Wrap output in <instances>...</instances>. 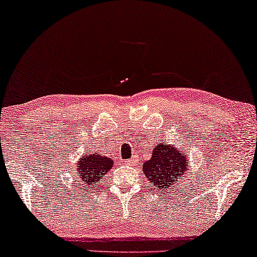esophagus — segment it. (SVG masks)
<instances>
[{"label":"esophagus","mask_w":257,"mask_h":257,"mask_svg":"<svg viewBox=\"0 0 257 257\" xmlns=\"http://www.w3.org/2000/svg\"><path fill=\"white\" fill-rule=\"evenodd\" d=\"M136 157H134L133 159H131V160H125L124 164L128 165V166H134V165H136Z\"/></svg>","instance_id":"34e87169"}]
</instances>
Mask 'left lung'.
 <instances>
[{"instance_id": "obj_1", "label": "left lung", "mask_w": 257, "mask_h": 257, "mask_svg": "<svg viewBox=\"0 0 257 257\" xmlns=\"http://www.w3.org/2000/svg\"><path fill=\"white\" fill-rule=\"evenodd\" d=\"M188 159L174 146L164 144L155 145L152 158L145 161L144 173L158 191L168 190L172 185L179 183L180 175L187 170Z\"/></svg>"}]
</instances>
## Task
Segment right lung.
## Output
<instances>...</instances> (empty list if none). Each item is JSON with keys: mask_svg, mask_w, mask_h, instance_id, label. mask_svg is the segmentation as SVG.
Listing matches in <instances>:
<instances>
[{"mask_svg": "<svg viewBox=\"0 0 257 257\" xmlns=\"http://www.w3.org/2000/svg\"><path fill=\"white\" fill-rule=\"evenodd\" d=\"M112 165V159L102 157L99 153L83 154L80 157L79 166L77 167V173H79L80 183L84 185L85 190L92 186L96 187V185L100 183L102 175L108 173Z\"/></svg>", "mask_w": 257, "mask_h": 257, "instance_id": "obj_1", "label": "right lung"}]
</instances>
